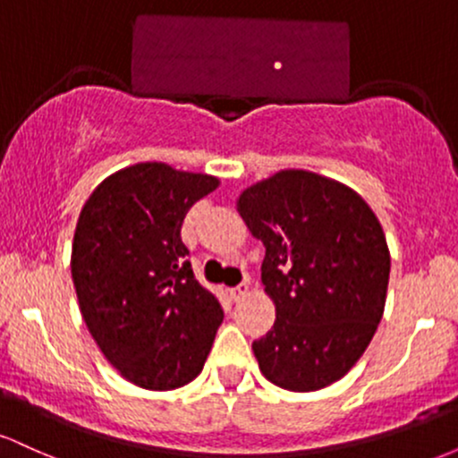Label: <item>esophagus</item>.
<instances>
[{
  "label": "esophagus",
  "instance_id": "esophagus-1",
  "mask_svg": "<svg viewBox=\"0 0 458 458\" xmlns=\"http://www.w3.org/2000/svg\"><path fill=\"white\" fill-rule=\"evenodd\" d=\"M247 293H250V284H247V282H241L239 286L230 288V297H233L234 301H241V299H243Z\"/></svg>",
  "mask_w": 458,
  "mask_h": 458
}]
</instances>
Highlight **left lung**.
Returning <instances> with one entry per match:
<instances>
[{
	"label": "left lung",
	"mask_w": 458,
	"mask_h": 458,
	"mask_svg": "<svg viewBox=\"0 0 458 458\" xmlns=\"http://www.w3.org/2000/svg\"><path fill=\"white\" fill-rule=\"evenodd\" d=\"M241 217L265 243L262 284L276 303L254 340L262 375L291 392L343 379L364 355L386 308L390 250L353 189L306 170H282L241 193Z\"/></svg>",
	"instance_id": "obj_1"
}]
</instances>
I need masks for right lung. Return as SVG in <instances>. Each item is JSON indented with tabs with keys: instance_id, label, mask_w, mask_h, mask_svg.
Instances as JSON below:
<instances>
[{
	"instance_id": "obj_1",
	"label": "right lung",
	"mask_w": 458,
	"mask_h": 458,
	"mask_svg": "<svg viewBox=\"0 0 458 458\" xmlns=\"http://www.w3.org/2000/svg\"><path fill=\"white\" fill-rule=\"evenodd\" d=\"M217 185L138 163L105 178L79 213L71 271L81 317L109 364L144 390L196 379L224 320L181 239L189 208Z\"/></svg>"
}]
</instances>
